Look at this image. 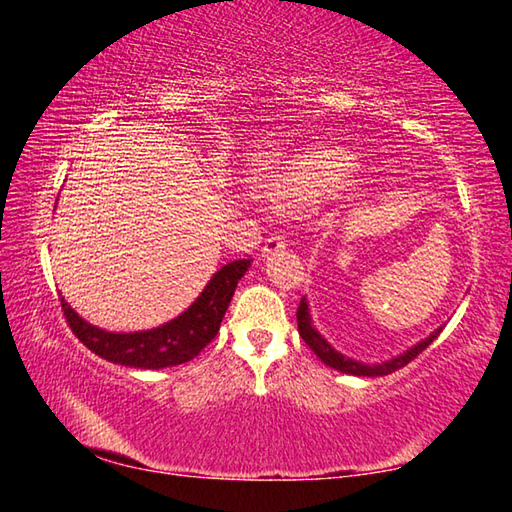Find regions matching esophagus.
<instances>
[{
    "instance_id": "1",
    "label": "esophagus",
    "mask_w": 512,
    "mask_h": 512,
    "mask_svg": "<svg viewBox=\"0 0 512 512\" xmlns=\"http://www.w3.org/2000/svg\"><path fill=\"white\" fill-rule=\"evenodd\" d=\"M287 248V239H284L282 235H271L266 241H264V248H262V255L264 257H271L275 253H280V250Z\"/></svg>"
}]
</instances>
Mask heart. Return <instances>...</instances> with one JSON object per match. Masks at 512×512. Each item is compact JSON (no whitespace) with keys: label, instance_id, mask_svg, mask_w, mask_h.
Masks as SVG:
<instances>
[{"label":"heart","instance_id":"heart-1","mask_svg":"<svg viewBox=\"0 0 512 512\" xmlns=\"http://www.w3.org/2000/svg\"><path fill=\"white\" fill-rule=\"evenodd\" d=\"M359 171L357 160L341 149H314L291 160L282 176L277 178L275 192L289 198H327L343 192Z\"/></svg>","mask_w":512,"mask_h":512}]
</instances>
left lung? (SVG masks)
<instances>
[{"mask_svg": "<svg viewBox=\"0 0 512 512\" xmlns=\"http://www.w3.org/2000/svg\"><path fill=\"white\" fill-rule=\"evenodd\" d=\"M298 332L302 336V341H305L311 352L316 354V357L325 363V366L334 368V370H341L345 375H357V377H384V375H391V372L404 368L406 363H411L415 357L422 350H427L429 345L438 339V334L443 332V327H438L436 332H431L427 339L420 341L418 345H413L411 350H406L400 357H395L391 361H381V363H361V361H354L350 357H345V354L336 352L332 345H329L323 336L316 332V327L311 325V316H309V307H307V300L302 298L300 300V307H298Z\"/></svg>", "mask_w": 512, "mask_h": 512, "instance_id": "8db88e82", "label": "left lung"}]
</instances>
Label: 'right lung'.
<instances>
[{
  "instance_id": "right-lung-1",
  "label": "right lung",
  "mask_w": 512,
  "mask_h": 512,
  "mask_svg": "<svg viewBox=\"0 0 512 512\" xmlns=\"http://www.w3.org/2000/svg\"><path fill=\"white\" fill-rule=\"evenodd\" d=\"M248 266L250 259H235V262L221 266L207 282L201 296L192 302V307L169 323L146 329V332H106V329L85 323L67 305L65 298H60V305H63L67 325L72 327L76 339L94 354H99L101 359L128 368L160 370L192 361L214 339L225 309L235 296L237 282L246 275Z\"/></svg>"
}]
</instances>
